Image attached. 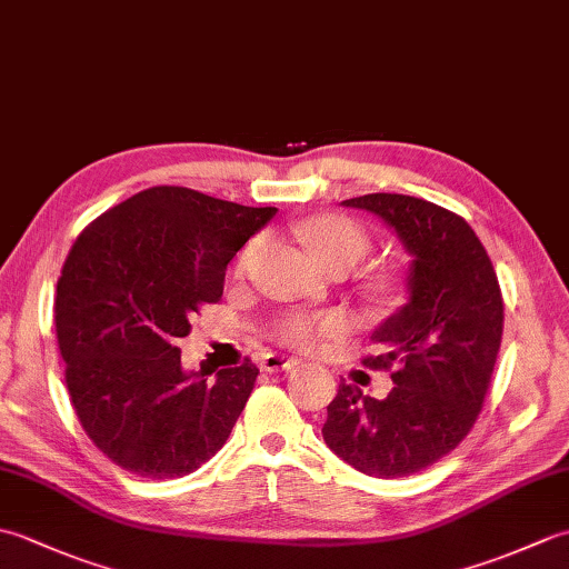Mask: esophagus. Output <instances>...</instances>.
<instances>
[{
	"instance_id": "esophagus-1",
	"label": "esophagus",
	"mask_w": 569,
	"mask_h": 569,
	"mask_svg": "<svg viewBox=\"0 0 569 569\" xmlns=\"http://www.w3.org/2000/svg\"><path fill=\"white\" fill-rule=\"evenodd\" d=\"M298 365H300V359L283 357V355H276V352H266L261 357V369L269 371V373H273V371H288V369H293Z\"/></svg>"
}]
</instances>
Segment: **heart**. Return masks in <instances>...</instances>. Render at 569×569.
<instances>
[{
	"mask_svg": "<svg viewBox=\"0 0 569 569\" xmlns=\"http://www.w3.org/2000/svg\"><path fill=\"white\" fill-rule=\"evenodd\" d=\"M303 239L308 249L316 253V259L322 266H335V263H357L365 257L369 249V234L361 229L357 222L349 220L342 214H320L312 217L303 224ZM261 249V241L253 239L241 249L234 271L237 276H244L257 253ZM352 322L345 316V312H291V316H283L281 320L273 322L271 337L276 342L296 347V349H312L328 340H337L342 337Z\"/></svg>",
	"mask_w": 569,
	"mask_h": 569,
	"instance_id": "b5f03b06",
	"label": "heart"
}]
</instances>
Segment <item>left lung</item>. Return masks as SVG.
<instances>
[{
  "mask_svg": "<svg viewBox=\"0 0 569 569\" xmlns=\"http://www.w3.org/2000/svg\"><path fill=\"white\" fill-rule=\"evenodd\" d=\"M342 204L381 217L413 263L408 303L371 337L386 355L361 359L396 386L379 401L342 381L322 438L361 475L408 477L452 452L479 418L503 335L499 278L475 229L440 204L398 192Z\"/></svg>",
  "mask_w": 569,
  "mask_h": 569,
  "instance_id": "obj_1",
  "label": "left lung"
}]
</instances>
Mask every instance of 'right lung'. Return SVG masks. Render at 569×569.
Returning <instances> with one entry per match:
<instances>
[{
	"label": "right lung",
	"instance_id": "1",
	"mask_svg": "<svg viewBox=\"0 0 569 569\" xmlns=\"http://www.w3.org/2000/svg\"><path fill=\"white\" fill-rule=\"evenodd\" d=\"M273 214L156 186L78 234L56 288V337L80 426L117 467L178 479L227 442L259 369L247 357L214 381L196 377L178 340L222 298L227 263Z\"/></svg>",
	"mask_w": 569,
	"mask_h": 569
}]
</instances>
